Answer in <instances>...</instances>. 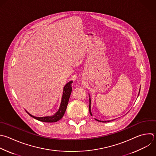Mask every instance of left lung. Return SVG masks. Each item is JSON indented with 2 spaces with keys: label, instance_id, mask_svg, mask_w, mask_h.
Returning <instances> with one entry per match:
<instances>
[{
  "label": "left lung",
  "instance_id": "obj_1",
  "mask_svg": "<svg viewBox=\"0 0 156 156\" xmlns=\"http://www.w3.org/2000/svg\"><path fill=\"white\" fill-rule=\"evenodd\" d=\"M140 89L139 90V92H138V95H139V93H140ZM90 95L89 94V100H90V105H89V111H90V115L92 116V113H91V98H90ZM95 119L96 120H97V121H100V122H109V121H110V120H108V121H100V120H98V119H96L95 118ZM113 120H115V119H113Z\"/></svg>",
  "mask_w": 156,
  "mask_h": 156
}]
</instances>
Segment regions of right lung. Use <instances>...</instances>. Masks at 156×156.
Here are the masks:
<instances>
[{"mask_svg": "<svg viewBox=\"0 0 156 156\" xmlns=\"http://www.w3.org/2000/svg\"><path fill=\"white\" fill-rule=\"evenodd\" d=\"M73 82L69 81L68 82L64 87L63 88V95L62 98V101L61 104L59 107L58 110L52 116H43V117H37L31 114H30L27 110L26 112L32 117L40 121H43L44 122H55L58 121H59L64 115L65 111L66 110V107L68 104L69 99L72 91V87H71V84Z\"/></svg>", "mask_w": 156, "mask_h": 156, "instance_id": "add662e5", "label": "right lung"}]
</instances>
